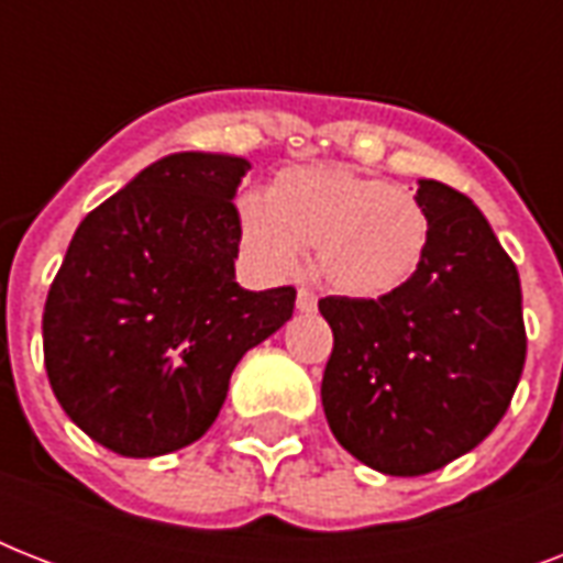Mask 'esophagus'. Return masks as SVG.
<instances>
[{
  "mask_svg": "<svg viewBox=\"0 0 563 563\" xmlns=\"http://www.w3.org/2000/svg\"><path fill=\"white\" fill-rule=\"evenodd\" d=\"M295 303H298V312H307V316L318 309V298L309 289H300L298 300H295Z\"/></svg>",
  "mask_w": 563,
  "mask_h": 563,
  "instance_id": "obj_1",
  "label": "esophagus"
}]
</instances>
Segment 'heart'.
<instances>
[{"label": "heart", "instance_id": "obj_1", "mask_svg": "<svg viewBox=\"0 0 563 563\" xmlns=\"http://www.w3.org/2000/svg\"><path fill=\"white\" fill-rule=\"evenodd\" d=\"M236 224L260 272L291 277L312 247L318 280L353 300L400 291L429 251V216L409 189L339 163L283 169L265 198H239Z\"/></svg>", "mask_w": 563, "mask_h": 563}]
</instances>
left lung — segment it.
I'll use <instances>...</instances> for the list:
<instances>
[{"label":"left lung","instance_id":"8db88e82","mask_svg":"<svg viewBox=\"0 0 563 563\" xmlns=\"http://www.w3.org/2000/svg\"><path fill=\"white\" fill-rule=\"evenodd\" d=\"M429 251L400 291L324 298L333 353L327 423L362 464L423 476L494 432L526 362L523 291L488 219L441 180H418Z\"/></svg>","mask_w":563,"mask_h":563}]
</instances>
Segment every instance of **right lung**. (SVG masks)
Segmentation results:
<instances>
[{"label":"right lung","instance_id":"right-lung-1","mask_svg":"<svg viewBox=\"0 0 563 563\" xmlns=\"http://www.w3.org/2000/svg\"><path fill=\"white\" fill-rule=\"evenodd\" d=\"M236 154H166L78 224L43 309L60 409L128 459L192 444L230 374L295 309V289L236 283Z\"/></svg>","mask_w":563,"mask_h":563}]
</instances>
